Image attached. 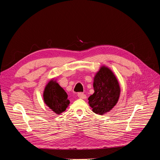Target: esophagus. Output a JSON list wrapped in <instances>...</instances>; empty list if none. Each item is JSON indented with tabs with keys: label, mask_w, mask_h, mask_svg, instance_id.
Here are the masks:
<instances>
[{
	"label": "esophagus",
	"mask_w": 160,
	"mask_h": 160,
	"mask_svg": "<svg viewBox=\"0 0 160 160\" xmlns=\"http://www.w3.org/2000/svg\"><path fill=\"white\" fill-rule=\"evenodd\" d=\"M78 97L80 98H82V99H86V95L85 94L83 93H79L78 94Z\"/></svg>",
	"instance_id": "obj_1"
}]
</instances>
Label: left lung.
<instances>
[{
	"instance_id": "left-lung-1",
	"label": "left lung",
	"mask_w": 160,
	"mask_h": 160,
	"mask_svg": "<svg viewBox=\"0 0 160 160\" xmlns=\"http://www.w3.org/2000/svg\"><path fill=\"white\" fill-rule=\"evenodd\" d=\"M94 93L89 98V104L97 114L110 112L119 98L121 88L113 72L102 66L97 72L93 82Z\"/></svg>"
}]
</instances>
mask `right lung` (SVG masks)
Segmentation results:
<instances>
[{
    "label": "right lung",
    "instance_id": "add662e5",
    "mask_svg": "<svg viewBox=\"0 0 160 160\" xmlns=\"http://www.w3.org/2000/svg\"><path fill=\"white\" fill-rule=\"evenodd\" d=\"M65 90L54 79L50 80L43 92L44 102L50 109L60 115L65 112L70 101Z\"/></svg>",
    "mask_w": 160,
    "mask_h": 160
}]
</instances>
